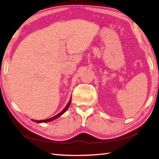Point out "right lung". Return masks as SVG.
<instances>
[{"label": "right lung", "mask_w": 159, "mask_h": 159, "mask_svg": "<svg viewBox=\"0 0 159 159\" xmlns=\"http://www.w3.org/2000/svg\"><path fill=\"white\" fill-rule=\"evenodd\" d=\"M71 99H70V100H69V103L67 104V105L66 106L65 108H64V109L62 110V111H61L60 113V114H57L56 116H53V117L50 118H48V119L42 120H33V121H34V122H36V123H45V122H49V121H51V120H55V119H56V118H57L58 117H60V116L62 115V114H64V113L66 111L67 109H68L69 107L70 104H71Z\"/></svg>", "instance_id": "add662e5"}]
</instances>
